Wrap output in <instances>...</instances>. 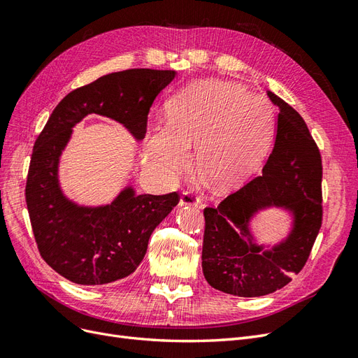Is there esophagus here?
<instances>
[{
    "instance_id": "obj_1",
    "label": "esophagus",
    "mask_w": 358,
    "mask_h": 358,
    "mask_svg": "<svg viewBox=\"0 0 358 358\" xmlns=\"http://www.w3.org/2000/svg\"><path fill=\"white\" fill-rule=\"evenodd\" d=\"M199 203L200 200L194 196V194H189V192H183L179 200V206H199Z\"/></svg>"
}]
</instances>
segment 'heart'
<instances>
[{
  "label": "heart",
  "mask_w": 358,
  "mask_h": 358,
  "mask_svg": "<svg viewBox=\"0 0 358 358\" xmlns=\"http://www.w3.org/2000/svg\"><path fill=\"white\" fill-rule=\"evenodd\" d=\"M275 133V112L262 96L236 83H194L169 104V122L146 143L148 167L173 180L194 166L213 187L225 188L251 173L264 158Z\"/></svg>",
  "instance_id": "1"
}]
</instances>
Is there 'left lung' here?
<instances>
[{
    "mask_svg": "<svg viewBox=\"0 0 358 358\" xmlns=\"http://www.w3.org/2000/svg\"><path fill=\"white\" fill-rule=\"evenodd\" d=\"M279 107L275 148L263 173L216 208H206L201 266L209 285L227 294L259 297L291 282L306 264L322 221V166L303 117L273 92ZM280 207L293 216L284 241L258 245L248 222L259 210Z\"/></svg>",
    "mask_w": 358,
    "mask_h": 358,
    "instance_id": "1",
    "label": "left lung"
}]
</instances>
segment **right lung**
<instances>
[{
    "mask_svg": "<svg viewBox=\"0 0 358 358\" xmlns=\"http://www.w3.org/2000/svg\"><path fill=\"white\" fill-rule=\"evenodd\" d=\"M175 76L173 70L150 69L106 74L64 96L36 140L25 188L32 233L43 259L74 284L104 285L131 275L150 234L179 196H137L127 187L110 204L96 208L69 200L59 188L58 164L71 129L95 113L115 119L142 140L150 106Z\"/></svg>",
    "mask_w": 358,
    "mask_h": 358,
    "instance_id": "1",
    "label": "right lung"
}]
</instances>
